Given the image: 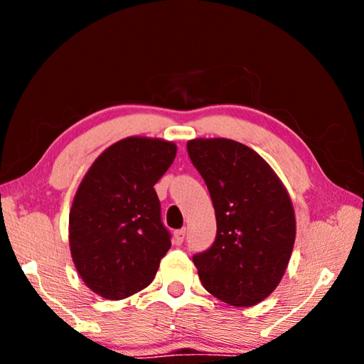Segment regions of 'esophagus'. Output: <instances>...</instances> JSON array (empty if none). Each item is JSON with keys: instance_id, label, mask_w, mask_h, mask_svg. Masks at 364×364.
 Listing matches in <instances>:
<instances>
[{"instance_id": "34e87169", "label": "esophagus", "mask_w": 364, "mask_h": 364, "mask_svg": "<svg viewBox=\"0 0 364 364\" xmlns=\"http://www.w3.org/2000/svg\"><path fill=\"white\" fill-rule=\"evenodd\" d=\"M184 237H186V230H176L175 232H173V242L176 244V245H181L183 244V241H184Z\"/></svg>"}]
</instances>
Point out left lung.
<instances>
[{
    "mask_svg": "<svg viewBox=\"0 0 364 364\" xmlns=\"http://www.w3.org/2000/svg\"><path fill=\"white\" fill-rule=\"evenodd\" d=\"M188 154L217 218L213 244L193 257L202 286L232 306L257 305L279 284L291 260V197L269 165L237 141L193 139Z\"/></svg>",
    "mask_w": 364,
    "mask_h": 364,
    "instance_id": "left-lung-1",
    "label": "left lung"
}]
</instances>
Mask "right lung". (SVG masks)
<instances>
[{"label": "right lung", "instance_id": "add662e5", "mask_svg": "<svg viewBox=\"0 0 364 364\" xmlns=\"http://www.w3.org/2000/svg\"><path fill=\"white\" fill-rule=\"evenodd\" d=\"M175 156L168 141L125 138L107 147L80 183L69 215L70 254L80 278L101 297L143 291L168 252L154 184Z\"/></svg>", "mask_w": 364, "mask_h": 364}]
</instances>
